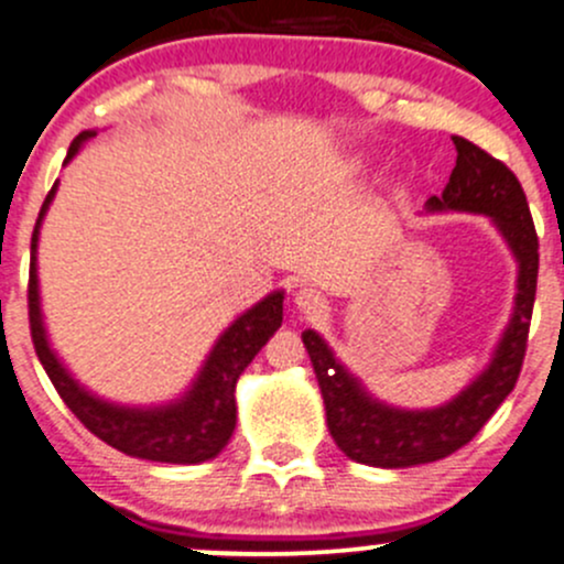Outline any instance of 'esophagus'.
Masks as SVG:
<instances>
[{"mask_svg": "<svg viewBox=\"0 0 564 564\" xmlns=\"http://www.w3.org/2000/svg\"><path fill=\"white\" fill-rule=\"evenodd\" d=\"M294 305H296V311H300V313L318 315V313H324L326 302H324V296H321V292H315V289L300 286L294 292Z\"/></svg>", "mask_w": 564, "mask_h": 564, "instance_id": "1", "label": "esophagus"}]
</instances>
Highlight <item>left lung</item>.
Wrapping results in <instances>:
<instances>
[{
    "label": "left lung",
    "mask_w": 564,
    "mask_h": 564,
    "mask_svg": "<svg viewBox=\"0 0 564 564\" xmlns=\"http://www.w3.org/2000/svg\"><path fill=\"white\" fill-rule=\"evenodd\" d=\"M455 169L442 195L425 203L429 214L463 212L490 216L517 259V296L503 337L495 345L490 364L455 399L433 410H401L375 399L356 375L348 372L318 332H302L311 356L326 425L350 460L375 468H410L442 460L468 444L492 412L517 386L528 348L538 283V235L522 184L492 154L453 135Z\"/></svg>",
    "instance_id": "left-lung-1"
}]
</instances>
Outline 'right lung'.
Listing matches in <instances>:
<instances>
[{"mask_svg":"<svg viewBox=\"0 0 564 564\" xmlns=\"http://www.w3.org/2000/svg\"><path fill=\"white\" fill-rule=\"evenodd\" d=\"M98 131H83L72 141L69 154L64 165H69L74 154L83 150L85 141H90ZM58 182L47 192L42 203L40 219L31 235V268H29V324L34 350L40 356L42 367L58 391L66 406L77 414L79 423L90 433H96L101 442L120 453L141 457L154 463H176V466H195V463L212 460L227 447L238 406H235V386L243 369L249 367L264 343L278 332L283 321V292H270L264 300L249 307L243 315L232 321L219 339L214 343L212 352L203 361L200 372L189 382V388L178 399L165 401L154 406H131L117 404L96 395L74 377L58 352L53 350L51 337L45 329V315L40 302V275H36V246H40V230L51 208Z\"/></svg>","mask_w":564,"mask_h":564,"instance_id":"1","label":"right lung"}]
</instances>
